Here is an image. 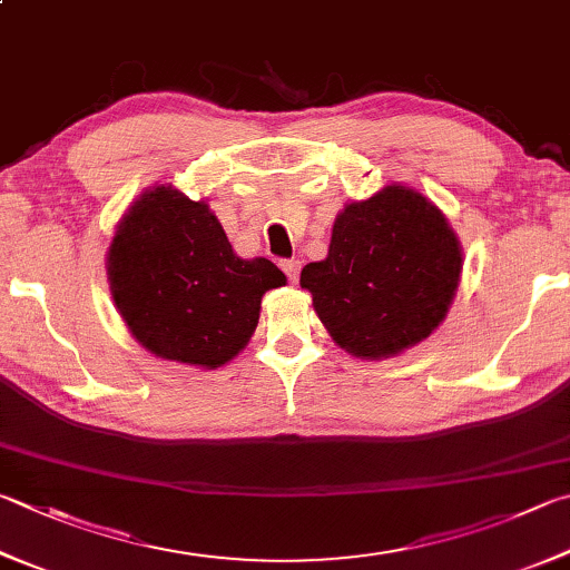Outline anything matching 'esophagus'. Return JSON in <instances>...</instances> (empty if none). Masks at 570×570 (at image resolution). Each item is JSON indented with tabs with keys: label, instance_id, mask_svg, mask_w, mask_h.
Returning a JSON list of instances; mask_svg holds the SVG:
<instances>
[{
	"label": "esophagus",
	"instance_id": "1",
	"mask_svg": "<svg viewBox=\"0 0 570 570\" xmlns=\"http://www.w3.org/2000/svg\"><path fill=\"white\" fill-rule=\"evenodd\" d=\"M284 274L288 276V282L296 284L298 282V274H302V262L298 258H288V262H282Z\"/></svg>",
	"mask_w": 570,
	"mask_h": 570
}]
</instances>
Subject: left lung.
I'll return each instance as SVG.
<instances>
[{
	"mask_svg": "<svg viewBox=\"0 0 570 570\" xmlns=\"http://www.w3.org/2000/svg\"><path fill=\"white\" fill-rule=\"evenodd\" d=\"M461 272V242L443 212L393 181L336 214L328 254L302 268V288L341 348L381 361L443 324Z\"/></svg>",
	"mask_w": 570,
	"mask_h": 570,
	"instance_id": "obj_1",
	"label": "left lung"
}]
</instances>
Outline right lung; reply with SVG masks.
I'll return each instance as SVG.
<instances>
[{
	"mask_svg": "<svg viewBox=\"0 0 570 570\" xmlns=\"http://www.w3.org/2000/svg\"><path fill=\"white\" fill-rule=\"evenodd\" d=\"M107 282L129 334L149 354L219 368L249 344L262 296L286 276L268 258L236 256L204 199L154 184L121 214Z\"/></svg>",
	"mask_w": 570,
	"mask_h": 570,
	"instance_id": "obj_1",
	"label": "right lung"
}]
</instances>
